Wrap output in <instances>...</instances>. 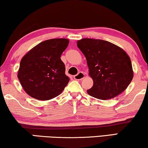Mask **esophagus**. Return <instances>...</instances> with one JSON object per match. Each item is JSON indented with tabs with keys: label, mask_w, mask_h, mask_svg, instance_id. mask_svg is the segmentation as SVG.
Returning <instances> with one entry per match:
<instances>
[{
	"label": "esophagus",
	"mask_w": 148,
	"mask_h": 148,
	"mask_svg": "<svg viewBox=\"0 0 148 148\" xmlns=\"http://www.w3.org/2000/svg\"><path fill=\"white\" fill-rule=\"evenodd\" d=\"M84 77H85V74L83 73V72H78L76 75L74 76V78L76 80H82V79L84 78Z\"/></svg>",
	"instance_id": "1"
}]
</instances>
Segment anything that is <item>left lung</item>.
<instances>
[{
  "instance_id": "left-lung-1",
  "label": "left lung",
  "mask_w": 148,
  "mask_h": 148,
  "mask_svg": "<svg viewBox=\"0 0 148 148\" xmlns=\"http://www.w3.org/2000/svg\"><path fill=\"white\" fill-rule=\"evenodd\" d=\"M84 54L93 80V86L87 90L89 95L107 100L116 97L132 82V62L123 49L102 39L84 38L77 41Z\"/></svg>"
}]
</instances>
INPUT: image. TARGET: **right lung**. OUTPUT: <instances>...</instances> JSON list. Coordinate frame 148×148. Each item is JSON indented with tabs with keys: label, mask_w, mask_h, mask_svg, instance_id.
Here are the masks:
<instances>
[{
	"label": "right lung",
	"mask_w": 148,
	"mask_h": 148,
	"mask_svg": "<svg viewBox=\"0 0 148 148\" xmlns=\"http://www.w3.org/2000/svg\"><path fill=\"white\" fill-rule=\"evenodd\" d=\"M67 39H51L39 43L21 60L18 78L27 94L41 101L60 95L69 82L60 59L68 47Z\"/></svg>",
	"instance_id": "obj_1"
}]
</instances>
